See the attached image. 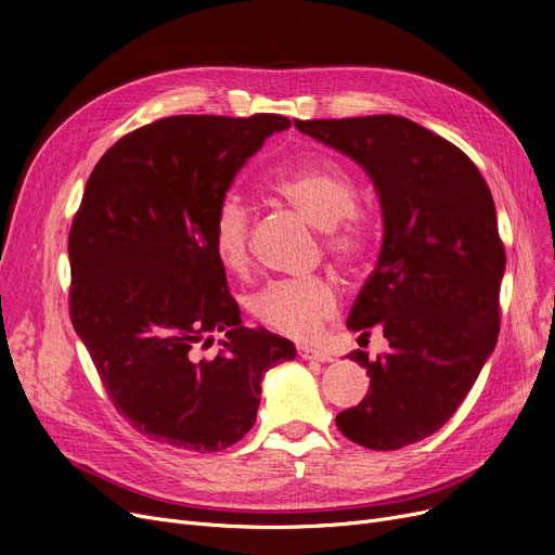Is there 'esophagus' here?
Instances as JSON below:
<instances>
[{
	"label": "esophagus",
	"mask_w": 555,
	"mask_h": 555,
	"mask_svg": "<svg viewBox=\"0 0 555 555\" xmlns=\"http://www.w3.org/2000/svg\"><path fill=\"white\" fill-rule=\"evenodd\" d=\"M299 356L304 360H318V363H331V356L326 351L312 349V347H299Z\"/></svg>",
	"instance_id": "1"
}]
</instances>
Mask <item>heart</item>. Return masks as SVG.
<instances>
[{
    "label": "heart",
    "instance_id": "heart-1",
    "mask_svg": "<svg viewBox=\"0 0 555 555\" xmlns=\"http://www.w3.org/2000/svg\"><path fill=\"white\" fill-rule=\"evenodd\" d=\"M272 190L295 204L320 229L326 247L343 264H353L370 245V227L358 206V185L335 165H310L276 177ZM251 215L247 204L227 195L212 215V249L227 270L243 272L249 264ZM251 318L281 335L308 340L337 312V291L324 276L279 279L264 283L247 299Z\"/></svg>",
    "mask_w": 555,
    "mask_h": 555
}]
</instances>
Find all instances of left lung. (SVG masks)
Segmentation results:
<instances>
[{
  "mask_svg": "<svg viewBox=\"0 0 555 555\" xmlns=\"http://www.w3.org/2000/svg\"><path fill=\"white\" fill-rule=\"evenodd\" d=\"M295 127L356 160L383 215L376 268L347 326H372L390 351L370 360V392L335 417L351 442L395 451L440 430L457 411L499 337L505 251L492 192L478 167L413 119L370 115L295 119Z\"/></svg>",
  "mask_w": 555,
  "mask_h": 555,
  "instance_id": "left-lung-1",
  "label": "left lung"
}]
</instances>
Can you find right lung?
Listing matches in <instances>:
<instances>
[{
  "label": "right lung",
  "instance_id": "add662e5",
  "mask_svg": "<svg viewBox=\"0 0 555 555\" xmlns=\"http://www.w3.org/2000/svg\"><path fill=\"white\" fill-rule=\"evenodd\" d=\"M283 115H175L140 127L94 165L69 229V320L104 388L142 436L222 451L256 422L262 374L291 340L247 328L212 249V215ZM225 340L198 353L210 332Z\"/></svg>",
  "mask_w": 555,
  "mask_h": 555
}]
</instances>
